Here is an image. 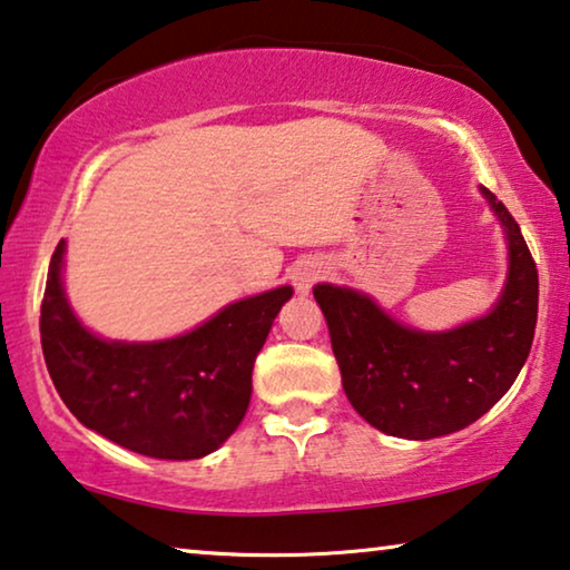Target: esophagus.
Wrapping results in <instances>:
<instances>
[{
	"instance_id": "esophagus-1",
	"label": "esophagus",
	"mask_w": 570,
	"mask_h": 570,
	"mask_svg": "<svg viewBox=\"0 0 570 570\" xmlns=\"http://www.w3.org/2000/svg\"><path fill=\"white\" fill-rule=\"evenodd\" d=\"M322 276H325V266H322L320 261H304V263H299V266H296L294 274H292V282H294L296 294L307 296L312 292V286L317 284Z\"/></svg>"
}]
</instances>
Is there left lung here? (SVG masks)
<instances>
[{
	"label": "left lung",
	"instance_id": "obj_1",
	"mask_svg": "<svg viewBox=\"0 0 570 570\" xmlns=\"http://www.w3.org/2000/svg\"><path fill=\"white\" fill-rule=\"evenodd\" d=\"M502 225L507 278L491 309L450 330L392 317L366 292L314 284L347 402L392 438L430 440L469 428L502 399L528 361L538 322V268L507 207L479 186Z\"/></svg>",
	"mask_w": 570,
	"mask_h": 570
}]
</instances>
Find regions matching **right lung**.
Masks as SVG:
<instances>
[{"instance_id": "add662e5", "label": "right lung", "mask_w": 570, "mask_h": 570, "mask_svg": "<svg viewBox=\"0 0 570 570\" xmlns=\"http://www.w3.org/2000/svg\"><path fill=\"white\" fill-rule=\"evenodd\" d=\"M63 268L66 240L50 258L40 340L56 392L73 417L160 461L215 453L248 412L253 363L294 288L284 284L230 302L174 337L109 340L73 312Z\"/></svg>"}]
</instances>
